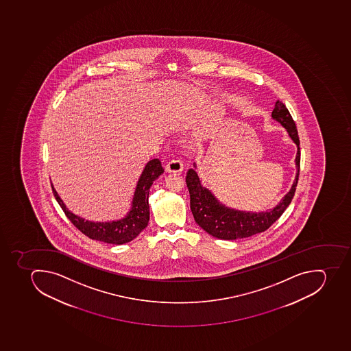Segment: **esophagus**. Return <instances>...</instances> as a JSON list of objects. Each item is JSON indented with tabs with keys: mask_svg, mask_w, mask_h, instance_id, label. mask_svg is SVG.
<instances>
[{
	"mask_svg": "<svg viewBox=\"0 0 351 351\" xmlns=\"http://www.w3.org/2000/svg\"><path fill=\"white\" fill-rule=\"evenodd\" d=\"M182 170L183 163L180 160H171L165 165V171L169 173H180Z\"/></svg>",
	"mask_w": 351,
	"mask_h": 351,
	"instance_id": "esophagus-1",
	"label": "esophagus"
}]
</instances>
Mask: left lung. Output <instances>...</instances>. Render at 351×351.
I'll use <instances>...</instances> for the list:
<instances>
[{
  "instance_id": "1",
  "label": "left lung",
  "mask_w": 351,
  "mask_h": 351,
  "mask_svg": "<svg viewBox=\"0 0 351 351\" xmlns=\"http://www.w3.org/2000/svg\"><path fill=\"white\" fill-rule=\"evenodd\" d=\"M271 117L287 130L289 136L297 145L295 159L297 173L291 189L272 209L259 213L232 209L220 202L211 190L204 186L197 173V163H193V168L189 169L186 178V186L190 193V208L197 226H200L210 236L222 240H236L263 232L277 221L291 202L300 170V142L295 121L281 101L278 100L274 104Z\"/></svg>"
}]
</instances>
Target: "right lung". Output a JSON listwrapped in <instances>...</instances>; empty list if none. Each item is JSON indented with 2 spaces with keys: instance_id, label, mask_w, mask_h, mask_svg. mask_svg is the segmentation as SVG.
I'll list each match as a JSON object with an SVG mask.
<instances>
[{
  "instance_id": "obj_1",
  "label": "right lung",
  "mask_w": 351,
  "mask_h": 351,
  "mask_svg": "<svg viewBox=\"0 0 351 351\" xmlns=\"http://www.w3.org/2000/svg\"><path fill=\"white\" fill-rule=\"evenodd\" d=\"M163 171L165 170L159 159L150 160L138 178L131 202V209L123 218L113 221H90L80 215H74L66 208L52 183L51 186L54 197L65 215L83 234L97 241L106 242L111 245H123L132 241L147 227L150 219V208L147 201L149 191L154 180L158 179Z\"/></svg>"
}]
</instances>
